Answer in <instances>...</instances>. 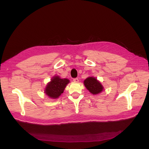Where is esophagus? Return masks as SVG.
Segmentation results:
<instances>
[{"label": "esophagus", "instance_id": "1", "mask_svg": "<svg viewBox=\"0 0 149 149\" xmlns=\"http://www.w3.org/2000/svg\"><path fill=\"white\" fill-rule=\"evenodd\" d=\"M73 81L74 82H79V79H77V78H74V79H73Z\"/></svg>", "mask_w": 149, "mask_h": 149}]
</instances>
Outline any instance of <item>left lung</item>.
Segmentation results:
<instances>
[{"label":"left lung","instance_id":"1","mask_svg":"<svg viewBox=\"0 0 149 149\" xmlns=\"http://www.w3.org/2000/svg\"><path fill=\"white\" fill-rule=\"evenodd\" d=\"M84 84L92 95L100 94L104 90V87L101 83L93 76L86 78L84 81Z\"/></svg>","mask_w":149,"mask_h":149}]
</instances>
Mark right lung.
Masks as SVG:
<instances>
[{
  "label": "right lung",
  "instance_id": "obj_1",
  "mask_svg": "<svg viewBox=\"0 0 149 149\" xmlns=\"http://www.w3.org/2000/svg\"><path fill=\"white\" fill-rule=\"evenodd\" d=\"M69 82V79L67 78L62 79L58 75H55L47 84L44 90V93L49 98L57 99L63 93Z\"/></svg>",
  "mask_w": 149,
  "mask_h": 149
}]
</instances>
